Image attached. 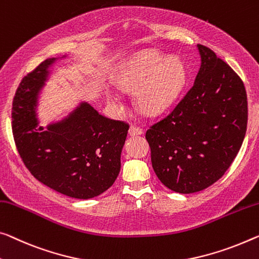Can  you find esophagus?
<instances>
[{
	"instance_id": "1",
	"label": "esophagus",
	"mask_w": 259,
	"mask_h": 259,
	"mask_svg": "<svg viewBox=\"0 0 259 259\" xmlns=\"http://www.w3.org/2000/svg\"><path fill=\"white\" fill-rule=\"evenodd\" d=\"M128 133H130V135H140L143 133V130L141 128V127H139L137 125H132L130 127Z\"/></svg>"
}]
</instances>
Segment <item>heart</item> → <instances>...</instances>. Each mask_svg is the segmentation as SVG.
I'll return each mask as SVG.
<instances>
[{
	"mask_svg": "<svg viewBox=\"0 0 259 259\" xmlns=\"http://www.w3.org/2000/svg\"><path fill=\"white\" fill-rule=\"evenodd\" d=\"M188 81L181 60L156 51H145L127 59L118 71L116 84L121 91L137 94V105L143 113L156 116L174 104ZM109 102L121 106V98L109 95Z\"/></svg>",
	"mask_w": 259,
	"mask_h": 259,
	"instance_id": "obj_1",
	"label": "heart"
}]
</instances>
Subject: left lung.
Here are the masks:
<instances>
[{"instance_id": "obj_1", "label": "left lung", "mask_w": 259, "mask_h": 259, "mask_svg": "<svg viewBox=\"0 0 259 259\" xmlns=\"http://www.w3.org/2000/svg\"><path fill=\"white\" fill-rule=\"evenodd\" d=\"M196 81L168 116L147 130L153 169L166 188L193 193L224 176L244 140L248 101L228 63L198 44Z\"/></svg>"}]
</instances>
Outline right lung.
<instances>
[{"instance_id":"right-lung-1","label":"right lung","mask_w":259,"mask_h":259,"mask_svg":"<svg viewBox=\"0 0 259 259\" xmlns=\"http://www.w3.org/2000/svg\"><path fill=\"white\" fill-rule=\"evenodd\" d=\"M55 60L42 61L19 83L11 111L14 140L24 164L39 182L65 196L90 199L117 180L130 125L81 103L63 120L38 127V94Z\"/></svg>"}]
</instances>
